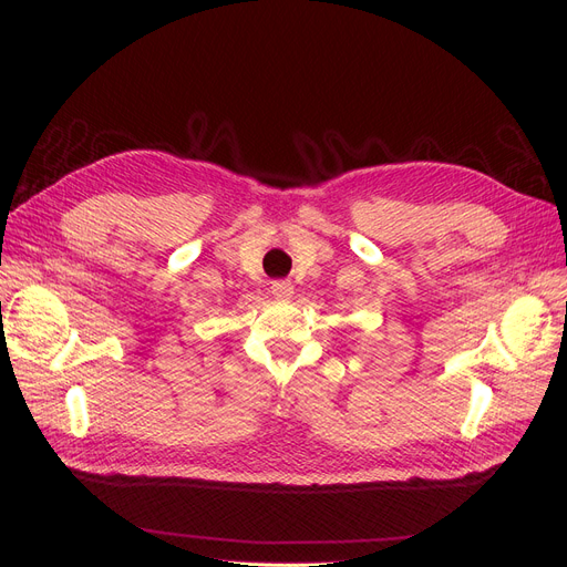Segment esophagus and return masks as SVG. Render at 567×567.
<instances>
[{
	"label": "esophagus",
	"instance_id": "esophagus-1",
	"mask_svg": "<svg viewBox=\"0 0 567 567\" xmlns=\"http://www.w3.org/2000/svg\"><path fill=\"white\" fill-rule=\"evenodd\" d=\"M271 293L277 296L279 300H290V298H293V284H290V281H274Z\"/></svg>",
	"mask_w": 567,
	"mask_h": 567
}]
</instances>
